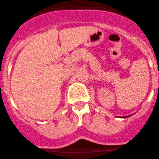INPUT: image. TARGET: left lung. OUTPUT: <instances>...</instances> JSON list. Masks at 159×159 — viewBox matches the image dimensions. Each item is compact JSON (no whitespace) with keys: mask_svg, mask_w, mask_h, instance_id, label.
I'll return each instance as SVG.
<instances>
[{"mask_svg":"<svg viewBox=\"0 0 159 159\" xmlns=\"http://www.w3.org/2000/svg\"><path fill=\"white\" fill-rule=\"evenodd\" d=\"M126 117H128V116H126V117H124V118H126Z\"/></svg>","mask_w":159,"mask_h":159,"instance_id":"8db88e82","label":"left lung"}]
</instances>
